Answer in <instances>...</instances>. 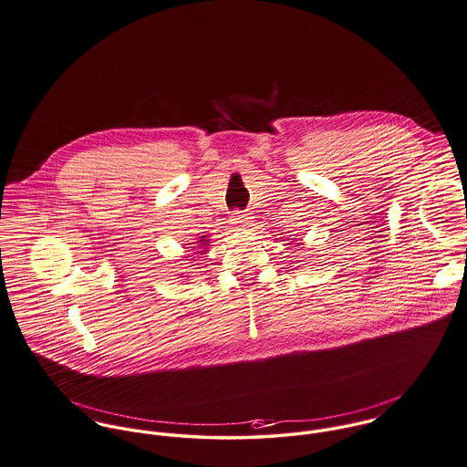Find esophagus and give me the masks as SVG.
Wrapping results in <instances>:
<instances>
[{"label":"esophagus","mask_w":467,"mask_h":467,"mask_svg":"<svg viewBox=\"0 0 467 467\" xmlns=\"http://www.w3.org/2000/svg\"><path fill=\"white\" fill-rule=\"evenodd\" d=\"M249 216L248 214H244V213H241V211H235L234 214H232V223L235 224V226H239V228H246L249 224Z\"/></svg>","instance_id":"esophagus-1"}]
</instances>
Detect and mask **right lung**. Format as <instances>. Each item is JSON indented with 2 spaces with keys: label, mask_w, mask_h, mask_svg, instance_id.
<instances>
[{
  "label": "right lung",
  "mask_w": 467,
  "mask_h": 467,
  "mask_svg": "<svg viewBox=\"0 0 467 467\" xmlns=\"http://www.w3.org/2000/svg\"><path fill=\"white\" fill-rule=\"evenodd\" d=\"M209 239H207V235H202L198 241H196V246L200 251H196V253H200V254H205L207 253V249H209Z\"/></svg>",
  "instance_id": "add662e5"
}]
</instances>
